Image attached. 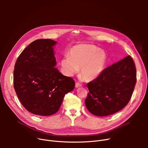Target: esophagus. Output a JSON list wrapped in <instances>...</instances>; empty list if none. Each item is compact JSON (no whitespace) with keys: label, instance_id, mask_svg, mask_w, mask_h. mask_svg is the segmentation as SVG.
I'll use <instances>...</instances> for the list:
<instances>
[{"label":"esophagus","instance_id":"1","mask_svg":"<svg viewBox=\"0 0 148 148\" xmlns=\"http://www.w3.org/2000/svg\"><path fill=\"white\" fill-rule=\"evenodd\" d=\"M82 84L79 82H77L75 83V88H80V87H82Z\"/></svg>","mask_w":148,"mask_h":148}]
</instances>
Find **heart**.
Listing matches in <instances>:
<instances>
[{
  "label": "heart",
  "mask_w": 148,
  "mask_h": 148,
  "mask_svg": "<svg viewBox=\"0 0 148 148\" xmlns=\"http://www.w3.org/2000/svg\"><path fill=\"white\" fill-rule=\"evenodd\" d=\"M69 56L62 59L60 64L68 75L77 73L80 68V75L87 82L96 79L104 69L107 60L106 52L94 45L81 44L69 50Z\"/></svg>",
  "instance_id": "b5f03b06"
}]
</instances>
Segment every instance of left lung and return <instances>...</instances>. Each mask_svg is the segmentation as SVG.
Here are the masks:
<instances>
[{
  "label": "left lung",
  "instance_id": "1",
  "mask_svg": "<svg viewBox=\"0 0 148 148\" xmlns=\"http://www.w3.org/2000/svg\"><path fill=\"white\" fill-rule=\"evenodd\" d=\"M136 83L134 61L128 56L106 68L86 86L89 92L85 99L88 111L106 116L122 110L128 103Z\"/></svg>",
  "mask_w": 148,
  "mask_h": 148
}]
</instances>
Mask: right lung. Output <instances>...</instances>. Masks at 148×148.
I'll return each mask as SVG.
<instances>
[{
  "label": "right lung",
  "mask_w": 148,
  "mask_h": 148,
  "mask_svg": "<svg viewBox=\"0 0 148 148\" xmlns=\"http://www.w3.org/2000/svg\"><path fill=\"white\" fill-rule=\"evenodd\" d=\"M57 42L37 40L18 56L14 71V86L20 101L27 110L40 116L56 113L65 94L75 82L55 68L54 49Z\"/></svg>",
  "instance_id": "right-lung-1"
}]
</instances>
